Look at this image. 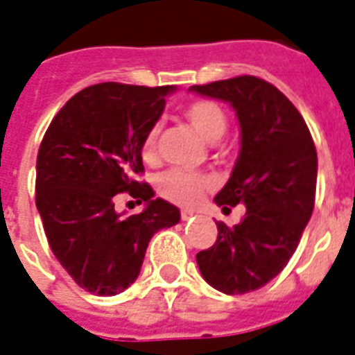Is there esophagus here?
Segmentation results:
<instances>
[{
    "label": "esophagus",
    "mask_w": 355,
    "mask_h": 355,
    "mask_svg": "<svg viewBox=\"0 0 355 355\" xmlns=\"http://www.w3.org/2000/svg\"><path fill=\"white\" fill-rule=\"evenodd\" d=\"M191 217H195V213L189 211V209H182V211H180V218H182V220H187V218Z\"/></svg>",
    "instance_id": "34e87169"
}]
</instances>
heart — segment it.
<instances>
[{
    "instance_id": "heart-1",
    "label": "heart",
    "mask_w": 355,
    "mask_h": 355,
    "mask_svg": "<svg viewBox=\"0 0 355 355\" xmlns=\"http://www.w3.org/2000/svg\"><path fill=\"white\" fill-rule=\"evenodd\" d=\"M184 118L189 128L197 132L207 144H217L226 135L227 116L224 109L211 100H195L184 109ZM158 149V128H151L142 142V157L146 162L157 160ZM209 186V180L202 175L171 171L160 175L157 180V189L164 198L180 206H191L200 198L202 191Z\"/></svg>"
}]
</instances>
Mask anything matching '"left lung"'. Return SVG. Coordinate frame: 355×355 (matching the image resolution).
I'll return each mask as SVG.
<instances>
[{"instance_id": "1", "label": "left lung", "mask_w": 355, "mask_h": 355, "mask_svg": "<svg viewBox=\"0 0 355 355\" xmlns=\"http://www.w3.org/2000/svg\"><path fill=\"white\" fill-rule=\"evenodd\" d=\"M189 91L237 112L241 151L215 202L246 206L237 226L217 224L215 244L197 253L198 270L218 292H253L281 273L297 250L315 202L318 151L301 112L266 80L237 76Z\"/></svg>"}]
</instances>
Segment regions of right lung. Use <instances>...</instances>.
<instances>
[{"label":"right lung","mask_w":355,"mask_h":355,"mask_svg":"<svg viewBox=\"0 0 355 355\" xmlns=\"http://www.w3.org/2000/svg\"><path fill=\"white\" fill-rule=\"evenodd\" d=\"M175 85L142 87L105 82L69 100L49 125L36 160V207L49 246L78 286L116 295L137 281L151 237L180 220V211L153 198L142 142ZM128 191L146 202L142 214H118Z\"/></svg>","instance_id":"1"}]
</instances>
